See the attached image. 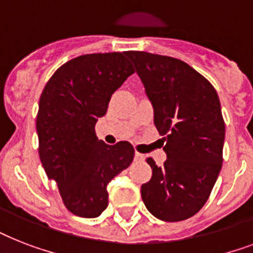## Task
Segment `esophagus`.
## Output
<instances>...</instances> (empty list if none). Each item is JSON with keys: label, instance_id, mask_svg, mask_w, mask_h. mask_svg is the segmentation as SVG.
<instances>
[{"label": "esophagus", "instance_id": "1", "mask_svg": "<svg viewBox=\"0 0 253 253\" xmlns=\"http://www.w3.org/2000/svg\"><path fill=\"white\" fill-rule=\"evenodd\" d=\"M144 155H142V154H139V152H136V154H135V160H136V162H143V160H144Z\"/></svg>", "mask_w": 253, "mask_h": 253}]
</instances>
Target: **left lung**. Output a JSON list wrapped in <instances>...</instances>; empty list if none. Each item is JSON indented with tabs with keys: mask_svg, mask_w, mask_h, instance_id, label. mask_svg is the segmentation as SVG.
I'll use <instances>...</instances> for the list:
<instances>
[{
	"mask_svg": "<svg viewBox=\"0 0 253 253\" xmlns=\"http://www.w3.org/2000/svg\"><path fill=\"white\" fill-rule=\"evenodd\" d=\"M164 136V166L147 163L152 177L142 185L143 202L158 219H188L206 204L222 168L224 121L219 97L202 75L174 57L128 51Z\"/></svg>",
	"mask_w": 253,
	"mask_h": 253,
	"instance_id": "left-lung-1",
	"label": "left lung"
}]
</instances>
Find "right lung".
<instances>
[{"label": "right lung", "instance_id": "add662e5", "mask_svg": "<svg viewBox=\"0 0 253 253\" xmlns=\"http://www.w3.org/2000/svg\"><path fill=\"white\" fill-rule=\"evenodd\" d=\"M132 73L123 53H89L61 65L43 89L37 117L42 166L77 216L101 215L107 184L134 160L130 143L109 146L94 131L111 94Z\"/></svg>", "mask_w": 253, "mask_h": 253}]
</instances>
